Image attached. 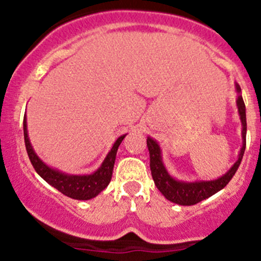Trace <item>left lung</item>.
<instances>
[{
    "label": "left lung",
    "instance_id": "left-lung-1",
    "mask_svg": "<svg viewBox=\"0 0 261 261\" xmlns=\"http://www.w3.org/2000/svg\"><path fill=\"white\" fill-rule=\"evenodd\" d=\"M234 86H236L237 92L236 104L242 124V147L240 149L237 161L232 165L231 169L226 174L222 175L218 179L198 180V181H182V180L175 179L165 167L160 144L153 138L147 137V147H148L149 151V167H151V174L153 177L154 185L170 202L180 205L197 204V203L212 197L213 194L223 189L239 169L242 156H244L245 147H246V109H245V102L241 96V87L239 86V84H236Z\"/></svg>",
    "mask_w": 261,
    "mask_h": 261
}]
</instances>
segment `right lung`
<instances>
[{"label":"right lung","instance_id":"right-lung-1","mask_svg":"<svg viewBox=\"0 0 261 261\" xmlns=\"http://www.w3.org/2000/svg\"><path fill=\"white\" fill-rule=\"evenodd\" d=\"M127 134L120 136L113 144L112 149L107 154L102 164L100 165L99 169L89 175H69L66 172H62L59 170L49 167L48 165L44 164L42 160L38 157L35 151L33 149L32 143H30L29 136H28V123L27 115L24 118V138L25 147H27L28 156H29L30 162L34 166L35 171L43 177L49 185L56 188L57 190L64 194L66 197L72 198L77 200H89L96 197L97 194L102 192L105 188L109 185L112 180L113 169H114L115 157H117L118 147L120 146L123 139Z\"/></svg>","mask_w":261,"mask_h":261}]
</instances>
